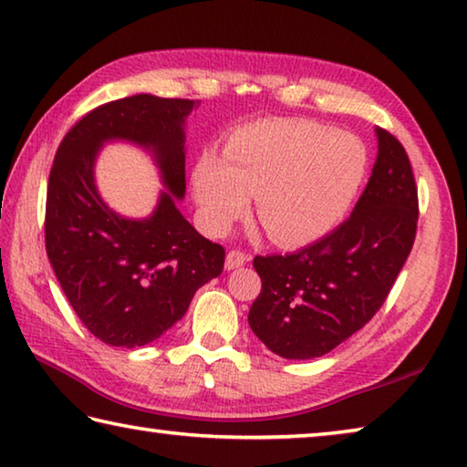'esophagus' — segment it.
Segmentation results:
<instances>
[{
    "instance_id": "1",
    "label": "esophagus",
    "mask_w": 467,
    "mask_h": 467,
    "mask_svg": "<svg viewBox=\"0 0 467 467\" xmlns=\"http://www.w3.org/2000/svg\"><path fill=\"white\" fill-rule=\"evenodd\" d=\"M248 263V256L240 250H229L225 256V268L227 271H234V268H240Z\"/></svg>"
}]
</instances>
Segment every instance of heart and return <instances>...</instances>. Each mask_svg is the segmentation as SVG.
<instances>
[{"label":"heart","mask_w":467,"mask_h":467,"mask_svg":"<svg viewBox=\"0 0 467 467\" xmlns=\"http://www.w3.org/2000/svg\"><path fill=\"white\" fill-rule=\"evenodd\" d=\"M369 171L357 135L312 120H263L235 130L225 155L204 150L192 168L202 227L221 235L250 211L279 246L328 235L353 207Z\"/></svg>","instance_id":"1"}]
</instances>
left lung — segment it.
I'll return each mask as SVG.
<instances>
[{"instance_id": "obj_1", "label": "left lung", "mask_w": 467, "mask_h": 467, "mask_svg": "<svg viewBox=\"0 0 467 467\" xmlns=\"http://www.w3.org/2000/svg\"><path fill=\"white\" fill-rule=\"evenodd\" d=\"M375 137L371 178L345 223L296 254L254 258L263 291L248 324L283 358L322 357L361 330L410 254L419 221L410 160L388 130Z\"/></svg>"}]
</instances>
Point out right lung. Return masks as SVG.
<instances>
[{
	"instance_id": "add662e5",
	"label": "right lung",
	"mask_w": 467,
	"mask_h": 467,
	"mask_svg": "<svg viewBox=\"0 0 467 467\" xmlns=\"http://www.w3.org/2000/svg\"><path fill=\"white\" fill-rule=\"evenodd\" d=\"M199 102L135 94L98 106L57 150L47 191V256L65 297L96 338L135 348L182 320L194 293L223 271L225 250L188 223L186 119ZM122 140L152 155L164 188L147 218L108 207L95 184L104 144Z\"/></svg>"
}]
</instances>
